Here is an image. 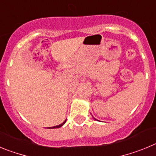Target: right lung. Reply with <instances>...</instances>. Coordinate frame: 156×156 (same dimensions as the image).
<instances>
[{"instance_id": "1", "label": "right lung", "mask_w": 156, "mask_h": 156, "mask_svg": "<svg viewBox=\"0 0 156 156\" xmlns=\"http://www.w3.org/2000/svg\"><path fill=\"white\" fill-rule=\"evenodd\" d=\"M66 122V120H65L64 122H62V124H60V125H58V126H52V127H51V128H49V129H54V128H59V127H61V126H62L63 125L65 124V122Z\"/></svg>"}]
</instances>
